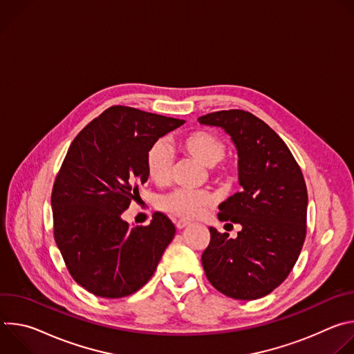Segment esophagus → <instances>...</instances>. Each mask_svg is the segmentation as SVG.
Wrapping results in <instances>:
<instances>
[{"mask_svg": "<svg viewBox=\"0 0 354 354\" xmlns=\"http://www.w3.org/2000/svg\"><path fill=\"white\" fill-rule=\"evenodd\" d=\"M174 223H175L176 228H179V230L189 225V221H186V220H174Z\"/></svg>", "mask_w": 354, "mask_h": 354, "instance_id": "esophagus-1", "label": "esophagus"}]
</instances>
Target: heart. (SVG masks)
<instances>
[{
	"label": "heart",
	"instance_id": "1",
	"mask_svg": "<svg viewBox=\"0 0 354 354\" xmlns=\"http://www.w3.org/2000/svg\"><path fill=\"white\" fill-rule=\"evenodd\" d=\"M182 153L203 165L209 167L212 176L220 180H230L232 168L223 162L227 153L225 141L206 130L190 131L176 141ZM145 169L149 179L157 185H167L172 179L174 161L168 145L156 141L145 151ZM216 196L209 190L175 189L158 200V207L175 217L198 218L216 205Z\"/></svg>",
	"mask_w": 354,
	"mask_h": 354
}]
</instances>
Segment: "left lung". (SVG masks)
Returning <instances> with one entry per match:
<instances>
[{
    "label": "left lung",
    "instance_id": "8db88e82",
    "mask_svg": "<svg viewBox=\"0 0 354 354\" xmlns=\"http://www.w3.org/2000/svg\"><path fill=\"white\" fill-rule=\"evenodd\" d=\"M198 122L231 136L242 186L218 207L220 221L241 224L242 230L232 239L210 227L201 265L213 287L227 297L262 298L287 279L304 245V176L286 142L255 115L230 109L200 116Z\"/></svg>",
    "mask_w": 354,
    "mask_h": 354
}]
</instances>
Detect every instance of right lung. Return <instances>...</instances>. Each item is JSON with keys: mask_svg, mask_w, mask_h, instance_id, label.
Returning a JSON list of instances; mask_svg holds the SVG:
<instances>
[{"mask_svg": "<svg viewBox=\"0 0 354 354\" xmlns=\"http://www.w3.org/2000/svg\"><path fill=\"white\" fill-rule=\"evenodd\" d=\"M185 120L116 105L73 140L52 190L53 234L71 277L102 298H122L154 274L175 235L154 213L148 225L122 218L145 183V151Z\"/></svg>", "mask_w": 354, "mask_h": 354, "instance_id": "obj_1", "label": "right lung"}]
</instances>
